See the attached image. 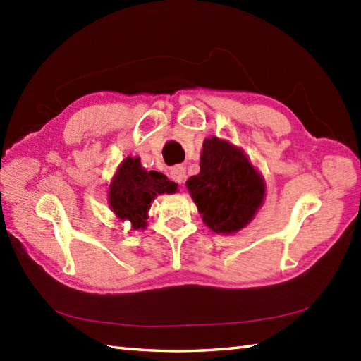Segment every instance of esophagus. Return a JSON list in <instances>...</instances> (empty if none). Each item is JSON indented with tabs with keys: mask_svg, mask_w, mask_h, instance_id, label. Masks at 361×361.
<instances>
[{
	"mask_svg": "<svg viewBox=\"0 0 361 361\" xmlns=\"http://www.w3.org/2000/svg\"><path fill=\"white\" fill-rule=\"evenodd\" d=\"M185 176H186V170H185V167H181V166H176V167H173L172 170H170V178H172L173 181H176V183H181L185 181Z\"/></svg>",
	"mask_w": 361,
	"mask_h": 361,
	"instance_id": "esophagus-1",
	"label": "esophagus"
}]
</instances>
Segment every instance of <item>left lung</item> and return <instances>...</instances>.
<instances>
[{"instance_id": "8db88e82", "label": "left lung", "mask_w": 361, "mask_h": 361, "mask_svg": "<svg viewBox=\"0 0 361 361\" xmlns=\"http://www.w3.org/2000/svg\"><path fill=\"white\" fill-rule=\"evenodd\" d=\"M204 223L231 234L252 221L264 199V183L243 152L216 137L204 142L200 172L186 181Z\"/></svg>"}]
</instances>
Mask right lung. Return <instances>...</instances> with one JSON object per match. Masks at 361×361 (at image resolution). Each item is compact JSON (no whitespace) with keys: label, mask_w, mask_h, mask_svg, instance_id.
<instances>
[{"label":"right lung","mask_w":361,"mask_h":361,"mask_svg":"<svg viewBox=\"0 0 361 361\" xmlns=\"http://www.w3.org/2000/svg\"><path fill=\"white\" fill-rule=\"evenodd\" d=\"M176 183L156 170L142 167L138 157H127L109 185V207L121 219H129L133 229L146 226L148 210L157 194H172Z\"/></svg>","instance_id":"add662e5"}]
</instances>
